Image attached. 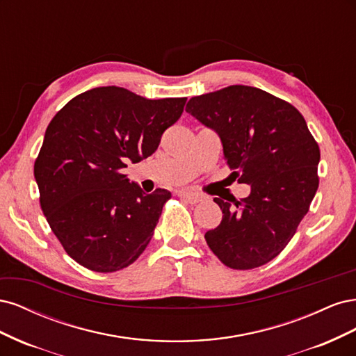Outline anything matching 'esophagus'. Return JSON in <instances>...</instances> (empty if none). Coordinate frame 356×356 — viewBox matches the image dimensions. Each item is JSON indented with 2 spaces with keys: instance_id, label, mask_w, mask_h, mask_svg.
<instances>
[{
  "instance_id": "1",
  "label": "esophagus",
  "mask_w": 356,
  "mask_h": 356,
  "mask_svg": "<svg viewBox=\"0 0 356 356\" xmlns=\"http://www.w3.org/2000/svg\"><path fill=\"white\" fill-rule=\"evenodd\" d=\"M178 197H181L182 200H187L190 203H197L202 199L199 195H196V193H191V191H187V190L178 191Z\"/></svg>"
}]
</instances>
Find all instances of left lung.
<instances>
[{
  "mask_svg": "<svg viewBox=\"0 0 356 356\" xmlns=\"http://www.w3.org/2000/svg\"><path fill=\"white\" fill-rule=\"evenodd\" d=\"M187 113L221 138L225 163L251 195L215 197L222 211L204 234L211 251L234 270L272 261L293 239L319 186V145L289 102L251 86H229L191 98Z\"/></svg>",
  "mask_w": 356,
  "mask_h": 356,
  "instance_id": "left-lung-1",
  "label": "left lung"
}]
</instances>
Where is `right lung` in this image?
<instances>
[{"instance_id":"obj_1","label":"right lung","mask_w":356,"mask_h":356,"mask_svg":"<svg viewBox=\"0 0 356 356\" xmlns=\"http://www.w3.org/2000/svg\"><path fill=\"white\" fill-rule=\"evenodd\" d=\"M186 102L106 86L77 95L51 118L34 175L42 213L72 260L111 273L144 252L170 191L145 195L122 170L156 152Z\"/></svg>"}]
</instances>
